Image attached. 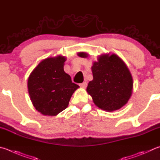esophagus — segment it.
Wrapping results in <instances>:
<instances>
[{"instance_id": "esophagus-1", "label": "esophagus", "mask_w": 160, "mask_h": 160, "mask_svg": "<svg viewBox=\"0 0 160 160\" xmlns=\"http://www.w3.org/2000/svg\"><path fill=\"white\" fill-rule=\"evenodd\" d=\"M79 85L81 87V88H86L87 86H88V83H87V82H82V83H80Z\"/></svg>"}]
</instances>
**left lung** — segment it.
<instances>
[{
	"mask_svg": "<svg viewBox=\"0 0 160 160\" xmlns=\"http://www.w3.org/2000/svg\"><path fill=\"white\" fill-rule=\"evenodd\" d=\"M78 56L87 57L80 52ZM93 80L87 91L98 108L107 111L120 109L125 105L132 93L133 80L129 69L117 55H101L92 67Z\"/></svg>",
	"mask_w": 160,
	"mask_h": 160,
	"instance_id": "obj_1",
	"label": "left lung"
}]
</instances>
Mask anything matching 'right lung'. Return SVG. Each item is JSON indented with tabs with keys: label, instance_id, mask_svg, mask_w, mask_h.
<instances>
[{
	"label": "right lung",
	"instance_id": "right-lung-1",
	"mask_svg": "<svg viewBox=\"0 0 160 160\" xmlns=\"http://www.w3.org/2000/svg\"><path fill=\"white\" fill-rule=\"evenodd\" d=\"M66 58L59 56L42 61L28 78V89L36 109L45 115H57L67 108L79 86L63 70Z\"/></svg>",
	"mask_w": 160,
	"mask_h": 160
}]
</instances>
